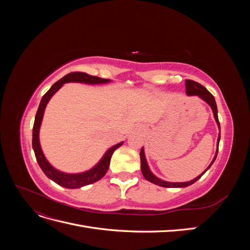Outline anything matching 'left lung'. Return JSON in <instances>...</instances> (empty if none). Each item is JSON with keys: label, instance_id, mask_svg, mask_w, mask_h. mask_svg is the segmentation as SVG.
Instances as JSON below:
<instances>
[{"label": "left lung", "instance_id": "obj_1", "mask_svg": "<svg viewBox=\"0 0 250 250\" xmlns=\"http://www.w3.org/2000/svg\"><path fill=\"white\" fill-rule=\"evenodd\" d=\"M186 88H187V90H186L187 95H188V96H198V97L201 98L202 100H204L209 105V106L211 107V110H213V112H214V117H215V120H216V122L218 124L219 129H220V123H219V119H218L217 104H216L214 96L211 95L206 87H204L203 85H201L200 83L196 82V81H193V80H188V79L186 80ZM219 141H220V133H219V137H218L217 151H216V155L214 157L213 162L210 163V165L207 168V170L204 171L201 174V175L197 176V177L194 178L191 181H187V183H169V181H165V180H162V179H160L158 177H156L154 174L150 171V169L148 167V164H147L146 157H145V152H144V148L141 149V152H140V156H141V169H142L143 175L148 181H150V183H152V184L157 185V186H160V187H165V188H186L188 186H191L194 183H196V181H197L203 175V174L206 173L210 168V166L213 165V163L215 162L216 157H217V154H218Z\"/></svg>", "mask_w": 250, "mask_h": 250}]
</instances>
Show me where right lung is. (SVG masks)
I'll return each instance as SVG.
<instances>
[{
  "mask_svg": "<svg viewBox=\"0 0 250 250\" xmlns=\"http://www.w3.org/2000/svg\"><path fill=\"white\" fill-rule=\"evenodd\" d=\"M65 82H82V83H88V84H99V83L109 82V79H103L97 76H92V75H88L86 73H82V72H73V73L67 74L63 78L55 82L48 92L42 96L39 109H37V112H36L34 125H33V131H32V147L34 150L37 163H39L40 167L42 168V172L46 174L47 177H49L53 181H55L57 185L67 188H77L84 187L90 184H94L96 181L100 180L105 174H106L109 167L112 153L115 152L116 149H118L120 146L123 145V142H121L117 144V145L109 148L106 151V153H105L104 156L102 157V160L98 163L93 169H90L86 172L79 173V174H66L52 167V166L49 164V162L46 160V157H44L40 145V137H39L40 127L42 121L44 108H46L49 100L51 99V97L54 95Z\"/></svg>",
  "mask_w": 250,
  "mask_h": 250,
  "instance_id": "add662e5",
  "label": "right lung"
}]
</instances>
